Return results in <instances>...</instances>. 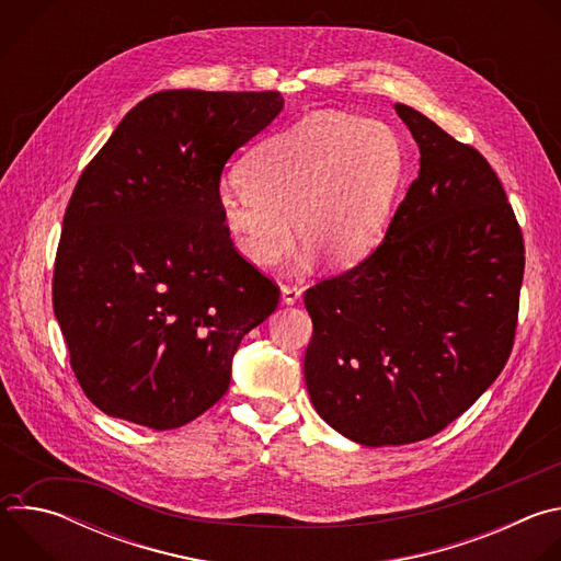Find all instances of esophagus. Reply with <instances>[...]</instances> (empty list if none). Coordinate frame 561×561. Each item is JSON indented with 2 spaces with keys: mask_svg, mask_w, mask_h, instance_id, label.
Listing matches in <instances>:
<instances>
[{
  "mask_svg": "<svg viewBox=\"0 0 561 561\" xmlns=\"http://www.w3.org/2000/svg\"><path fill=\"white\" fill-rule=\"evenodd\" d=\"M301 297V288L293 284H282V301L284 304H295Z\"/></svg>",
  "mask_w": 561,
  "mask_h": 561,
  "instance_id": "1",
  "label": "esophagus"
}]
</instances>
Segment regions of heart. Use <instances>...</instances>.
<instances>
[{"mask_svg":"<svg viewBox=\"0 0 561 561\" xmlns=\"http://www.w3.org/2000/svg\"><path fill=\"white\" fill-rule=\"evenodd\" d=\"M404 173V146L383 122L317 113L264 139L242 162L244 184L219 188V215L253 266L277 264L297 237L331 264L377 239Z\"/></svg>","mask_w":561,"mask_h":561,"instance_id":"b5f03b06","label":"heart"}]
</instances>
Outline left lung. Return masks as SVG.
I'll list each match as a JSON object with an SVG mask.
<instances>
[{
	"instance_id": "obj_1",
	"label": "left lung",
	"mask_w": 561,
	"mask_h": 561,
	"mask_svg": "<svg viewBox=\"0 0 561 561\" xmlns=\"http://www.w3.org/2000/svg\"><path fill=\"white\" fill-rule=\"evenodd\" d=\"M420 146V175L381 244L304 293L310 402L364 446L437 435L504 370L517 331L524 237L477 148L394 104Z\"/></svg>"
}]
</instances>
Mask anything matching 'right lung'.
Masks as SVG:
<instances>
[{
  "instance_id": "right-lung-1",
  "label": "right lung",
  "mask_w": 561,
  "mask_h": 561,
  "mask_svg": "<svg viewBox=\"0 0 561 561\" xmlns=\"http://www.w3.org/2000/svg\"><path fill=\"white\" fill-rule=\"evenodd\" d=\"M277 91H162L79 175L55 255L53 310L84 394L106 415L180 428L226 394L242 337L279 288L219 215L230 154L282 111Z\"/></svg>"
}]
</instances>
